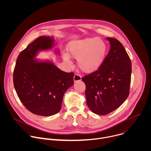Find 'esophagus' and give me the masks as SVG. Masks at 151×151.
I'll return each instance as SVG.
<instances>
[{
	"label": "esophagus",
	"mask_w": 151,
	"mask_h": 151,
	"mask_svg": "<svg viewBox=\"0 0 151 151\" xmlns=\"http://www.w3.org/2000/svg\"><path fill=\"white\" fill-rule=\"evenodd\" d=\"M82 79V77L81 75H78V74H76L75 73V75H74V77H73V81L75 82H79L81 81Z\"/></svg>",
	"instance_id": "34e87169"
}]
</instances>
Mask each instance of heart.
Wrapping results in <instances>:
<instances>
[{"label": "heart", "mask_w": 151, "mask_h": 151, "mask_svg": "<svg viewBox=\"0 0 151 151\" xmlns=\"http://www.w3.org/2000/svg\"><path fill=\"white\" fill-rule=\"evenodd\" d=\"M69 55L64 54V61L70 63V57L77 60L79 69L86 73L97 70L103 63L107 53L106 43L99 37L86 38L70 42Z\"/></svg>", "instance_id": "b5f03b06"}]
</instances>
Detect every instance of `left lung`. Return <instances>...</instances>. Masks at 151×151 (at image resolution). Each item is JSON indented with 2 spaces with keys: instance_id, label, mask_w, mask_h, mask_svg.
Wrapping results in <instances>:
<instances>
[{
  "instance_id": "1",
  "label": "left lung",
  "mask_w": 151,
  "mask_h": 151,
  "mask_svg": "<svg viewBox=\"0 0 151 151\" xmlns=\"http://www.w3.org/2000/svg\"><path fill=\"white\" fill-rule=\"evenodd\" d=\"M111 49L97 70L82 78L87 104L94 114L105 115L116 110L130 93L132 62L121 43L106 37Z\"/></svg>"
}]
</instances>
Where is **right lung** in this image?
I'll use <instances>...</instances> for the list:
<instances>
[{
  "label": "right lung",
  "mask_w": 151,
  "mask_h": 151,
  "mask_svg": "<svg viewBox=\"0 0 151 151\" xmlns=\"http://www.w3.org/2000/svg\"><path fill=\"white\" fill-rule=\"evenodd\" d=\"M54 42L50 36L37 38L19 53L14 70L18 98L30 112L40 116L58 113L64 93L74 83V73L62 71L52 62L34 59L39 51L52 48Z\"/></svg>",
  "instance_id": "obj_1"
}]
</instances>
